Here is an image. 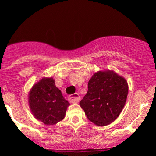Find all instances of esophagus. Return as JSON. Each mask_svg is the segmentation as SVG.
Listing matches in <instances>:
<instances>
[{
    "label": "esophagus",
    "mask_w": 156,
    "mask_h": 156,
    "mask_svg": "<svg viewBox=\"0 0 156 156\" xmlns=\"http://www.w3.org/2000/svg\"><path fill=\"white\" fill-rule=\"evenodd\" d=\"M80 100L79 94L75 93V94H71L69 96V100L70 103H78Z\"/></svg>",
    "instance_id": "1"
}]
</instances>
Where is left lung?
<instances>
[{
	"label": "left lung",
	"instance_id": "1",
	"mask_svg": "<svg viewBox=\"0 0 156 156\" xmlns=\"http://www.w3.org/2000/svg\"><path fill=\"white\" fill-rule=\"evenodd\" d=\"M128 94L126 80L112 71L98 72L88 82V90L80 102L87 119L98 126L114 122L125 106Z\"/></svg>",
	"mask_w": 156,
	"mask_h": 156
}]
</instances>
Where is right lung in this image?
I'll list each match as a JSON object with an SVG mask.
<instances>
[{"mask_svg": "<svg viewBox=\"0 0 156 156\" xmlns=\"http://www.w3.org/2000/svg\"><path fill=\"white\" fill-rule=\"evenodd\" d=\"M29 100L34 117L48 125H55L62 120L69 105L52 78H44L34 84Z\"/></svg>", "mask_w": 156, "mask_h": 156, "instance_id": "obj_1", "label": "right lung"}]
</instances>
